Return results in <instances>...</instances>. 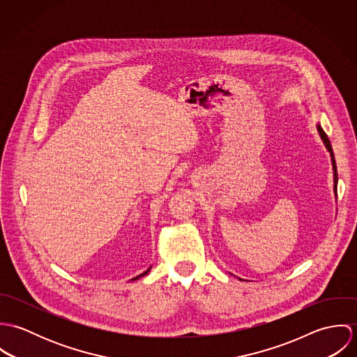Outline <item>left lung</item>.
Segmentation results:
<instances>
[{"label":"left lung","mask_w":357,"mask_h":357,"mask_svg":"<svg viewBox=\"0 0 357 357\" xmlns=\"http://www.w3.org/2000/svg\"><path fill=\"white\" fill-rule=\"evenodd\" d=\"M317 130H319L320 139L323 140V143H324V146H326L327 151L330 153V156H331V162H333V170H334V191H335V194H337V183H338V174H337V165H335L334 153H333V149H331V143H330V140H328L327 135L324 133V130L321 129V126H320V125H317ZM241 280H242V279H241Z\"/></svg>","instance_id":"1"}]
</instances>
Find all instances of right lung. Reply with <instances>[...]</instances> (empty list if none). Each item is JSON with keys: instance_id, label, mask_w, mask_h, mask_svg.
Wrapping results in <instances>:
<instances>
[{"instance_id": "1", "label": "right lung", "mask_w": 357, "mask_h": 357, "mask_svg": "<svg viewBox=\"0 0 357 357\" xmlns=\"http://www.w3.org/2000/svg\"><path fill=\"white\" fill-rule=\"evenodd\" d=\"M150 269H151V266H150V268H149V269H147V271H146V272H143V273H142V275H139V276H136V278H133V279H132V280H137V279H139V278H142V276H146V275H147V273H149V272H150Z\"/></svg>"}]
</instances>
